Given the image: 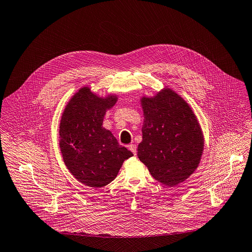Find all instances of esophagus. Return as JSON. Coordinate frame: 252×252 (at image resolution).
Returning a JSON list of instances; mask_svg holds the SVG:
<instances>
[{"mask_svg": "<svg viewBox=\"0 0 252 252\" xmlns=\"http://www.w3.org/2000/svg\"><path fill=\"white\" fill-rule=\"evenodd\" d=\"M128 149L131 150L134 154L137 153V146L135 145V144H129V145H128Z\"/></svg>", "mask_w": 252, "mask_h": 252, "instance_id": "obj_1", "label": "esophagus"}]
</instances>
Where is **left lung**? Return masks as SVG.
<instances>
[{"label":"left lung","mask_w":252,"mask_h":252,"mask_svg":"<svg viewBox=\"0 0 252 252\" xmlns=\"http://www.w3.org/2000/svg\"><path fill=\"white\" fill-rule=\"evenodd\" d=\"M142 141L137 157L151 176L173 187L189 178L201 161L204 134L189 103L171 88L142 95Z\"/></svg>","instance_id":"left-lung-1"}]
</instances>
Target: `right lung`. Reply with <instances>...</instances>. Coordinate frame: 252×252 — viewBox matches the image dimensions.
Here are the masks:
<instances>
[{"label": "right lung", "instance_id": "right-lung-1", "mask_svg": "<svg viewBox=\"0 0 252 252\" xmlns=\"http://www.w3.org/2000/svg\"><path fill=\"white\" fill-rule=\"evenodd\" d=\"M118 101L116 94L99 95L85 86L67 102L60 122V148L63 162L75 180L99 189L117 177L133 153L119 145L103 127L106 112Z\"/></svg>", "mask_w": 252, "mask_h": 252}]
</instances>
